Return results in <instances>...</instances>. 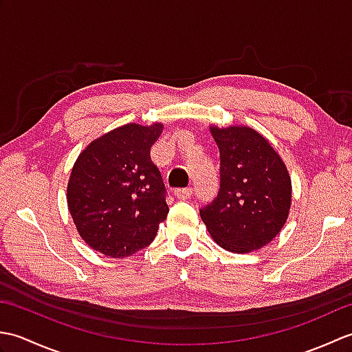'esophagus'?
Returning <instances> with one entry per match:
<instances>
[{
    "mask_svg": "<svg viewBox=\"0 0 352 352\" xmlns=\"http://www.w3.org/2000/svg\"><path fill=\"white\" fill-rule=\"evenodd\" d=\"M175 197L178 198V199H188V198H190L192 197V193H193V189L192 188H184V189H177L175 192Z\"/></svg>",
    "mask_w": 352,
    "mask_h": 352,
    "instance_id": "1",
    "label": "esophagus"
}]
</instances>
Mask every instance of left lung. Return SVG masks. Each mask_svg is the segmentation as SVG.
Returning a JSON list of instances; mask_svg holds the SVG:
<instances>
[{
  "mask_svg": "<svg viewBox=\"0 0 352 352\" xmlns=\"http://www.w3.org/2000/svg\"><path fill=\"white\" fill-rule=\"evenodd\" d=\"M219 149L221 188L199 210L214 242L231 252L260 250L287 221L292 183L271 144L250 126H210Z\"/></svg>",
  "mask_w": 352,
  "mask_h": 352,
  "instance_id": "1",
  "label": "left lung"
}]
</instances>
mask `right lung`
<instances>
[{
    "label": "right lung",
    "mask_w": 352,
    "mask_h": 352,
    "mask_svg": "<svg viewBox=\"0 0 352 352\" xmlns=\"http://www.w3.org/2000/svg\"><path fill=\"white\" fill-rule=\"evenodd\" d=\"M163 124H126L95 139L78 155L68 207L81 239L106 257H129L154 241L166 219V189L151 162Z\"/></svg>",
    "instance_id": "add662e5"
}]
</instances>
